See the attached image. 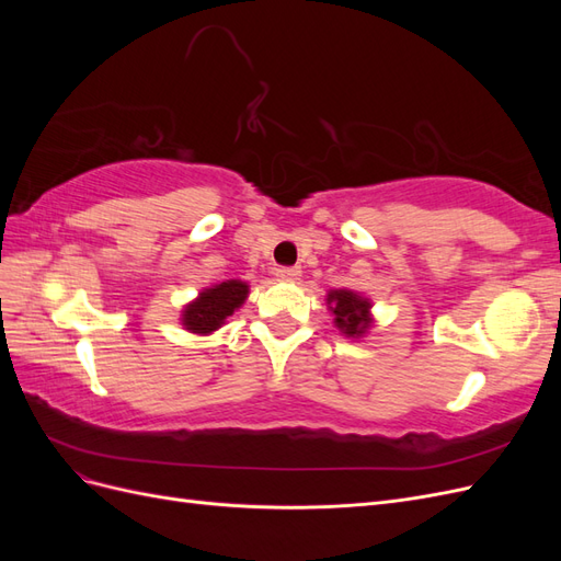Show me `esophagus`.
Returning <instances> with one entry per match:
<instances>
[{
	"label": "esophagus",
	"instance_id": "1",
	"mask_svg": "<svg viewBox=\"0 0 561 561\" xmlns=\"http://www.w3.org/2000/svg\"><path fill=\"white\" fill-rule=\"evenodd\" d=\"M301 276V268L299 266H280L276 268V278L283 283H297Z\"/></svg>",
	"mask_w": 561,
	"mask_h": 561
}]
</instances>
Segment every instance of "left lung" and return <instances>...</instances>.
Returning <instances> with one entry per match:
<instances>
[{
	"label": "left lung",
	"instance_id": "obj_1",
	"mask_svg": "<svg viewBox=\"0 0 561 561\" xmlns=\"http://www.w3.org/2000/svg\"><path fill=\"white\" fill-rule=\"evenodd\" d=\"M328 311L334 316L332 322L334 328L348 339H360L375 325V318H371V301L355 293V290H330L328 297Z\"/></svg>",
	"mask_w": 561,
	"mask_h": 561
}]
</instances>
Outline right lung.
Segmentation results:
<instances>
[{
  "mask_svg": "<svg viewBox=\"0 0 561 561\" xmlns=\"http://www.w3.org/2000/svg\"><path fill=\"white\" fill-rule=\"evenodd\" d=\"M250 295L245 280L231 278L201 290L196 299L184 304L180 322L186 332L208 336L225 325L227 318L239 311Z\"/></svg>",
  "mask_w": 561,
  "mask_h": 561,
  "instance_id": "obj_1",
  "label": "right lung"
}]
</instances>
